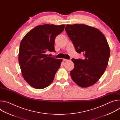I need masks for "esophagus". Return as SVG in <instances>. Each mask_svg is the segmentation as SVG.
<instances>
[{
  "label": "esophagus",
  "mask_w": 120,
  "mask_h": 120,
  "mask_svg": "<svg viewBox=\"0 0 120 120\" xmlns=\"http://www.w3.org/2000/svg\"><path fill=\"white\" fill-rule=\"evenodd\" d=\"M68 61V60L66 59H64V58L63 59V61H64V62H66V61Z\"/></svg>",
  "instance_id": "34e87169"
}]
</instances>
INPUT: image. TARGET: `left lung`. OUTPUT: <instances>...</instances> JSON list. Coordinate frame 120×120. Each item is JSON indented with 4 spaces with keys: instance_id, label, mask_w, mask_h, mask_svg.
<instances>
[{
    "instance_id": "1",
    "label": "left lung",
    "mask_w": 120,
    "mask_h": 120,
    "mask_svg": "<svg viewBox=\"0 0 120 120\" xmlns=\"http://www.w3.org/2000/svg\"><path fill=\"white\" fill-rule=\"evenodd\" d=\"M65 30L78 53L84 59L73 58L70 71L73 81L81 87L95 83L104 73L110 55V49L104 34L99 29L84 24L67 25Z\"/></svg>"
}]
</instances>
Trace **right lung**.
Returning a JSON list of instances; mask_svg holds the SVG:
<instances>
[{
	"instance_id": "1",
	"label": "right lung",
	"mask_w": 120,
	"mask_h": 120,
	"mask_svg": "<svg viewBox=\"0 0 120 120\" xmlns=\"http://www.w3.org/2000/svg\"><path fill=\"white\" fill-rule=\"evenodd\" d=\"M64 25L45 24L29 31L20 44L19 61L22 75L31 86L38 89L52 82L62 59L51 57L48 52H56L54 43Z\"/></svg>"
}]
</instances>
